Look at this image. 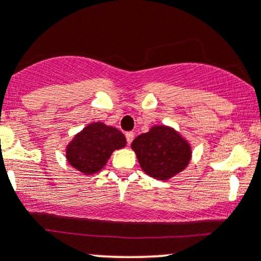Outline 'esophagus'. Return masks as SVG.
Segmentation results:
<instances>
[{"mask_svg":"<svg viewBox=\"0 0 261 261\" xmlns=\"http://www.w3.org/2000/svg\"><path fill=\"white\" fill-rule=\"evenodd\" d=\"M126 141H127V144H131L133 143V140H134V136H135V134L134 133H126Z\"/></svg>","mask_w":261,"mask_h":261,"instance_id":"obj_1","label":"esophagus"}]
</instances>
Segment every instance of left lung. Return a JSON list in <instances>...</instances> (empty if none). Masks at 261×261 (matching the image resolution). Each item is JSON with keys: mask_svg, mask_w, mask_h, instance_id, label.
Returning a JSON list of instances; mask_svg holds the SVG:
<instances>
[{"mask_svg": "<svg viewBox=\"0 0 261 261\" xmlns=\"http://www.w3.org/2000/svg\"><path fill=\"white\" fill-rule=\"evenodd\" d=\"M140 167L150 177L167 180L184 170L191 160V145L168 126H152L131 144Z\"/></svg>", "mask_w": 261, "mask_h": 261, "instance_id": "left-lung-1", "label": "left lung"}]
</instances>
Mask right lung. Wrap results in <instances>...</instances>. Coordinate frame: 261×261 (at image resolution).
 <instances>
[{
	"mask_svg": "<svg viewBox=\"0 0 261 261\" xmlns=\"http://www.w3.org/2000/svg\"><path fill=\"white\" fill-rule=\"evenodd\" d=\"M126 145L125 135L102 122L89 123L67 146V159L84 174H94L106 165L116 149Z\"/></svg>",
	"mask_w": 261,
	"mask_h": 261,
	"instance_id": "obj_1",
	"label": "right lung"
}]
</instances>
